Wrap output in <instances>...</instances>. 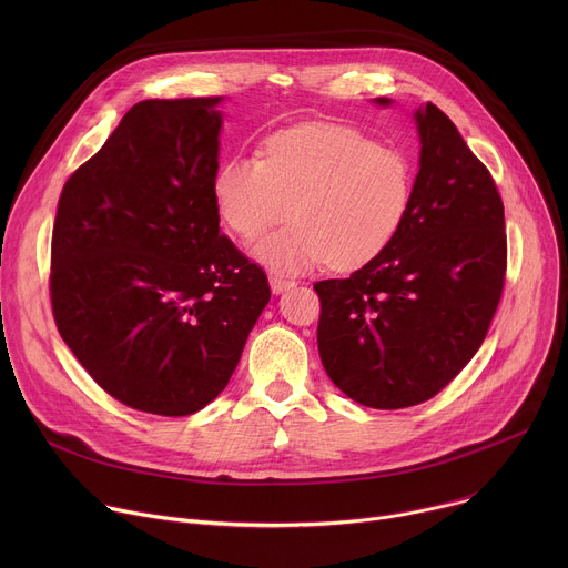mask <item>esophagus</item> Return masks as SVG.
Returning <instances> with one entry per match:
<instances>
[{
	"mask_svg": "<svg viewBox=\"0 0 568 568\" xmlns=\"http://www.w3.org/2000/svg\"><path fill=\"white\" fill-rule=\"evenodd\" d=\"M270 287H272L274 294H283L285 290L294 287V281H290V278L281 276V274H270Z\"/></svg>",
	"mask_w": 568,
	"mask_h": 568,
	"instance_id": "34e87169",
	"label": "esophagus"
}]
</instances>
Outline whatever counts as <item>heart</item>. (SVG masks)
Segmentation results:
<instances>
[{"label": "heart", "instance_id": "heart-1", "mask_svg": "<svg viewBox=\"0 0 568 568\" xmlns=\"http://www.w3.org/2000/svg\"><path fill=\"white\" fill-rule=\"evenodd\" d=\"M414 164L395 145L355 128L310 123L281 130L258 156H231L213 178L222 222L242 240L292 224L261 240L256 261L298 274L328 263L357 270L382 254L407 217Z\"/></svg>", "mask_w": 568, "mask_h": 568}]
</instances>
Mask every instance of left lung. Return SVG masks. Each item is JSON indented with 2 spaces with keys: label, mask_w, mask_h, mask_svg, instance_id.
Wrapping results in <instances>:
<instances>
[{
  "label": "left lung",
  "mask_w": 568,
  "mask_h": 568,
  "mask_svg": "<svg viewBox=\"0 0 568 568\" xmlns=\"http://www.w3.org/2000/svg\"><path fill=\"white\" fill-rule=\"evenodd\" d=\"M414 121L420 161L399 231L348 278L314 283L321 364L371 409L414 407L445 388L488 335L506 278L504 202L490 171L434 103Z\"/></svg>",
  "instance_id": "1"
}]
</instances>
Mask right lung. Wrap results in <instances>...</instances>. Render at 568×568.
I'll return each mask as SVG.
<instances>
[{"label":"right lung","instance_id":"add662e5","mask_svg":"<svg viewBox=\"0 0 568 568\" xmlns=\"http://www.w3.org/2000/svg\"><path fill=\"white\" fill-rule=\"evenodd\" d=\"M220 103H136L58 202L60 337L103 390L154 416H191L224 390L272 296L220 233Z\"/></svg>","mask_w":568,"mask_h":568}]
</instances>
